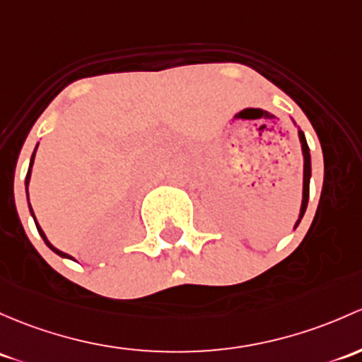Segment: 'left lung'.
Returning a JSON list of instances; mask_svg holds the SVG:
<instances>
[{
    "instance_id": "8db88e82",
    "label": "left lung",
    "mask_w": 362,
    "mask_h": 362,
    "mask_svg": "<svg viewBox=\"0 0 362 362\" xmlns=\"http://www.w3.org/2000/svg\"><path fill=\"white\" fill-rule=\"evenodd\" d=\"M293 124L296 127L295 119L291 117ZM298 130V139H300V146H302V158H303V189H302V204H300V213H298V220L295 223V229L298 227V223L302 222L303 215H305L307 210V203H309V187H310V177H312V165H310V151L309 146H307V140L303 132L300 130V127H296Z\"/></svg>"
}]
</instances>
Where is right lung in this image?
Wrapping results in <instances>:
<instances>
[{
    "label": "right lung",
    "instance_id": "right-lung-1",
    "mask_svg": "<svg viewBox=\"0 0 362 362\" xmlns=\"http://www.w3.org/2000/svg\"><path fill=\"white\" fill-rule=\"evenodd\" d=\"M36 149H37V146H36ZM36 149H34L33 156H30L29 170H28V175H25V192H28V204H29V211H30V216H33V218H34V223H36V229H37V232H40V235H41V238H43L45 245H47L48 248H50V250L53 251V253H57V255H59V257H62V258H69V260H74V258H72L71 255H67V253H64V251L57 250L55 246H53L52 243L48 241L47 234H45L43 229H41V227H40V223H37V220H36V215H34V211H33V206H30V203H29V182H30V173H33V165H34V156H36Z\"/></svg>",
    "mask_w": 362,
    "mask_h": 362
}]
</instances>
